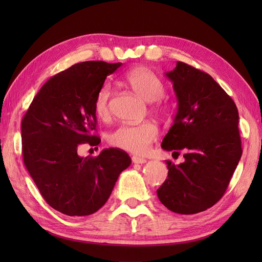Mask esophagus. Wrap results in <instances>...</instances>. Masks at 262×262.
<instances>
[{"instance_id": "esophagus-1", "label": "esophagus", "mask_w": 262, "mask_h": 262, "mask_svg": "<svg viewBox=\"0 0 262 262\" xmlns=\"http://www.w3.org/2000/svg\"><path fill=\"white\" fill-rule=\"evenodd\" d=\"M132 161H133V163H136V164H143V163H145V162H146V159L140 158V157H133V158H132Z\"/></svg>"}]
</instances>
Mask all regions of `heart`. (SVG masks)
<instances>
[{"label":"heart","instance_id":"b5f03b06","mask_svg":"<svg viewBox=\"0 0 262 262\" xmlns=\"http://www.w3.org/2000/svg\"><path fill=\"white\" fill-rule=\"evenodd\" d=\"M125 83L137 96L145 101H158L164 96L165 85L160 77L146 68H136L125 75ZM113 90L108 83H104L98 90L94 98V113L101 119L110 115V99ZM159 109H163L161 104ZM159 136V128L152 121H144L138 125H120L109 134L108 141L111 145L124 151L144 154Z\"/></svg>","mask_w":262,"mask_h":262}]
</instances>
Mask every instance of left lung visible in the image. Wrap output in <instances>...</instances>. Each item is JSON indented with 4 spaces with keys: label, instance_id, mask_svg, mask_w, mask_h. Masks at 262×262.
Returning <instances> with one entry per match:
<instances>
[{
    "label": "left lung",
    "instance_id": "8db88e82",
    "mask_svg": "<svg viewBox=\"0 0 262 262\" xmlns=\"http://www.w3.org/2000/svg\"><path fill=\"white\" fill-rule=\"evenodd\" d=\"M165 75L173 83L178 111L161 146L183 151L185 162L166 161L168 179L158 197L171 211L197 214L223 197L241 159L237 108L213 77L190 65L178 62Z\"/></svg>",
    "mask_w": 262,
    "mask_h": 262
}]
</instances>
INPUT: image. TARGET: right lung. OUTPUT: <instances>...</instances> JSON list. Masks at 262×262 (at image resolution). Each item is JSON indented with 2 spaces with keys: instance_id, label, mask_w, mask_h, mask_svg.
<instances>
[{
  "instance_id": "add662e5",
  "label": "right lung",
  "mask_w": 262,
  "mask_h": 262,
  "mask_svg": "<svg viewBox=\"0 0 262 262\" xmlns=\"http://www.w3.org/2000/svg\"><path fill=\"white\" fill-rule=\"evenodd\" d=\"M89 60L52 76L33 98L21 122L26 168L46 203L69 216L96 213L107 202L132 160L119 148L80 157L83 144L96 146L94 98L105 77L120 68Z\"/></svg>"
}]
</instances>
